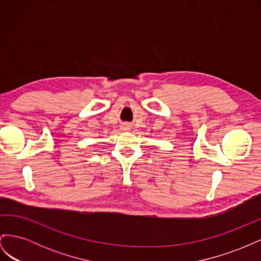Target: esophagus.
Returning <instances> with one entry per match:
<instances>
[{
	"instance_id": "1",
	"label": "esophagus",
	"mask_w": 261,
	"mask_h": 261,
	"mask_svg": "<svg viewBox=\"0 0 261 261\" xmlns=\"http://www.w3.org/2000/svg\"><path fill=\"white\" fill-rule=\"evenodd\" d=\"M122 128H123L124 130H128V129L130 128V126H129L128 124H123V125H122Z\"/></svg>"
}]
</instances>
